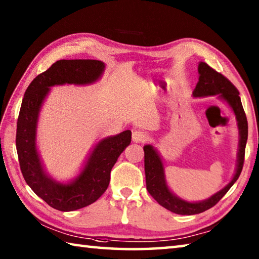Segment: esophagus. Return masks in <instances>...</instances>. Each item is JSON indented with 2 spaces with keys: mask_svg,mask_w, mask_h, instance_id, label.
I'll list each match as a JSON object with an SVG mask.
<instances>
[{
  "mask_svg": "<svg viewBox=\"0 0 259 259\" xmlns=\"http://www.w3.org/2000/svg\"><path fill=\"white\" fill-rule=\"evenodd\" d=\"M148 136L142 130H134L133 131V142L134 143H145L147 142Z\"/></svg>",
  "mask_w": 259,
  "mask_h": 259,
  "instance_id": "1",
  "label": "esophagus"
}]
</instances>
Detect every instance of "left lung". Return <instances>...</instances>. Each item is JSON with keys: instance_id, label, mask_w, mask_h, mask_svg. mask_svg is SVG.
<instances>
[{"instance_id": "obj_1", "label": "left lung", "mask_w": 259, "mask_h": 259, "mask_svg": "<svg viewBox=\"0 0 259 259\" xmlns=\"http://www.w3.org/2000/svg\"><path fill=\"white\" fill-rule=\"evenodd\" d=\"M199 81L195 89L193 90V97H209V96H218V98L224 100L233 111L239 129V150L236 168L233 178L221 191L214 193L210 198L198 201V202H188L177 196L170 190L166 184L164 165L159 152L153 145L144 146L145 153V176L146 188L150 194L156 200V202L162 207L178 214H196L203 212L205 210L213 207L227 191L238 181L241 171H242L245 144L248 139V122L247 116L243 111L239 91L227 78L212 69L203 61H200L198 66Z\"/></svg>"}]
</instances>
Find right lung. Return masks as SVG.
Instances as JSON below:
<instances>
[{"mask_svg": "<svg viewBox=\"0 0 259 259\" xmlns=\"http://www.w3.org/2000/svg\"><path fill=\"white\" fill-rule=\"evenodd\" d=\"M104 71L105 64L100 60H58L30 82L21 103L16 135L21 174L35 194L60 211L84 208L103 195L108 187L113 165L131 142V131L99 140L80 174L68 183L58 182L46 171L36 147L40 111L51 87L93 84L102 77Z\"/></svg>", "mask_w": 259, "mask_h": 259, "instance_id": "1", "label": "right lung"}]
</instances>
